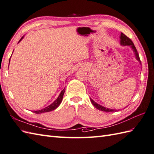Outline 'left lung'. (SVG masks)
<instances>
[{
    "mask_svg": "<svg viewBox=\"0 0 154 154\" xmlns=\"http://www.w3.org/2000/svg\"><path fill=\"white\" fill-rule=\"evenodd\" d=\"M120 39H121L120 42H121V45H123V46H131V47L132 48V49L133 50L134 52L136 58H137V60L138 61V62L141 63L140 60V57H139L138 53V52L137 51V48H136L135 46L134 45V43L133 42V41L131 40V38H129L128 37H127L126 35H125V34H123V33H121V36H120ZM91 103H92V105H93L96 109H98L99 110H101V111H103V112H116V111H117L116 109H112L107 108H105V107H103V106H102L101 105L98 104L97 103L95 102L93 100L91 99Z\"/></svg>",
    "mask_w": 154,
    "mask_h": 154,
    "instance_id": "8db88e82",
    "label": "left lung"
}]
</instances>
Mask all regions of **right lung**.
<instances>
[{
	"mask_svg": "<svg viewBox=\"0 0 154 154\" xmlns=\"http://www.w3.org/2000/svg\"><path fill=\"white\" fill-rule=\"evenodd\" d=\"M23 38V37H21V38L19 41V42H20L21 41V39ZM9 63H10V60H9ZM64 92H65V88H63V90L62 91V92H60V95L58 96V97L57 98V99L54 102L52 103H51V105H49L48 106L46 107V108L42 109L41 110H37V111H33V113H45V112H51V111H52L54 109H56L58 107L60 106V104L61 103L62 101V99H63V96L64 94Z\"/></svg>",
	"mask_w": 154,
	"mask_h": 154,
	"instance_id": "right-lung-1",
	"label": "right lung"
}]
</instances>
